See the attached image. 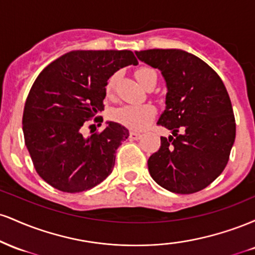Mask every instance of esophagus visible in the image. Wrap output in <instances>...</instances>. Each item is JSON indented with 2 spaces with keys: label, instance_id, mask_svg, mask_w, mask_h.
Listing matches in <instances>:
<instances>
[{
  "label": "esophagus",
  "instance_id": "1",
  "mask_svg": "<svg viewBox=\"0 0 255 255\" xmlns=\"http://www.w3.org/2000/svg\"><path fill=\"white\" fill-rule=\"evenodd\" d=\"M141 137V134L136 133V131H130L129 134V139L130 140H139Z\"/></svg>",
  "mask_w": 255,
  "mask_h": 255
}]
</instances>
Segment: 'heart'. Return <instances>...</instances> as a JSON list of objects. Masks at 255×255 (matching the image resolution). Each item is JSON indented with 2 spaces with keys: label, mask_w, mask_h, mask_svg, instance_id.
<instances>
[{
  "label": "heart",
  "mask_w": 255,
  "mask_h": 255,
  "mask_svg": "<svg viewBox=\"0 0 255 255\" xmlns=\"http://www.w3.org/2000/svg\"><path fill=\"white\" fill-rule=\"evenodd\" d=\"M153 72L150 68H140L136 72V79L144 86L148 75ZM114 87V78L107 84V92L110 93ZM156 110L150 104H125L111 111V119L131 130H144L153 121Z\"/></svg>",
  "instance_id": "heart-1"
}]
</instances>
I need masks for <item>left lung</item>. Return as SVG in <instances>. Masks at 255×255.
Wrapping results in <instances>:
<instances>
[{
  "mask_svg": "<svg viewBox=\"0 0 255 255\" xmlns=\"http://www.w3.org/2000/svg\"><path fill=\"white\" fill-rule=\"evenodd\" d=\"M135 55L164 78L165 109L157 125L172 133L160 136L159 150L148 158L150 175L172 193L201 191L224 170L235 141V118L223 81L209 64L181 49Z\"/></svg>",
  "mask_w": 255,
  "mask_h": 255,
  "instance_id": "obj_1",
  "label": "left lung"
}]
</instances>
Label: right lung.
Listing matches in <instances>:
<instances>
[{
  "label": "right lung",
  "mask_w": 255,
  "mask_h": 255,
  "mask_svg": "<svg viewBox=\"0 0 255 255\" xmlns=\"http://www.w3.org/2000/svg\"><path fill=\"white\" fill-rule=\"evenodd\" d=\"M130 64L137 61L129 50H73L32 85L22 115L25 144L38 175L54 188L89 191L111 174L129 131L113 121L99 134L84 136L81 129L103 110L109 78Z\"/></svg>",
  "instance_id": "1"
}]
</instances>
